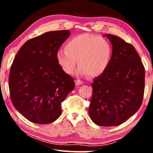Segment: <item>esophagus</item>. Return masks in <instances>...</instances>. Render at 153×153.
Returning <instances> with one entry per match:
<instances>
[{
	"instance_id": "1",
	"label": "esophagus",
	"mask_w": 153,
	"mask_h": 153,
	"mask_svg": "<svg viewBox=\"0 0 153 153\" xmlns=\"http://www.w3.org/2000/svg\"><path fill=\"white\" fill-rule=\"evenodd\" d=\"M83 83H84V82L82 81L81 79H77L76 81V85H77V86H79V85L82 84Z\"/></svg>"
}]
</instances>
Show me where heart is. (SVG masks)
Here are the masks:
<instances>
[{
    "label": "heart",
    "instance_id": "obj_1",
    "mask_svg": "<svg viewBox=\"0 0 153 153\" xmlns=\"http://www.w3.org/2000/svg\"><path fill=\"white\" fill-rule=\"evenodd\" d=\"M65 50L58 51L56 59L67 74H73L77 60L79 75L100 76L107 70L112 56V48L107 40L89 33L71 38L66 43Z\"/></svg>",
    "mask_w": 153,
    "mask_h": 153
}]
</instances>
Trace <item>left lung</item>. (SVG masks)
Listing matches in <instances>:
<instances>
[{
  "instance_id": "8db88e82",
  "label": "left lung",
  "mask_w": 153,
  "mask_h": 153,
  "mask_svg": "<svg viewBox=\"0 0 153 153\" xmlns=\"http://www.w3.org/2000/svg\"><path fill=\"white\" fill-rule=\"evenodd\" d=\"M112 44L107 70L93 79L89 115L100 126L120 125L131 117L142 103L145 71L143 63L131 44L106 34Z\"/></svg>"
}]
</instances>
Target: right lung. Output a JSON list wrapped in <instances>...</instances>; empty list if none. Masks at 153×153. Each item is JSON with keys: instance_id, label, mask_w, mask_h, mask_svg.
<instances>
[{"instance_id": "right-lung-1", "label": "right lung", "mask_w": 153, "mask_h": 153, "mask_svg": "<svg viewBox=\"0 0 153 153\" xmlns=\"http://www.w3.org/2000/svg\"><path fill=\"white\" fill-rule=\"evenodd\" d=\"M70 35L52 31L25 42L15 56L9 76L11 102L33 123L48 124L61 114V102L74 89L73 77L59 65L56 54Z\"/></svg>"}]
</instances>
